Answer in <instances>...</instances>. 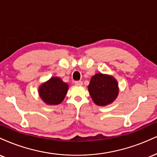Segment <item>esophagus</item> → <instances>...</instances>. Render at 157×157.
<instances>
[{"instance_id": "obj_1", "label": "esophagus", "mask_w": 157, "mask_h": 157, "mask_svg": "<svg viewBox=\"0 0 157 157\" xmlns=\"http://www.w3.org/2000/svg\"><path fill=\"white\" fill-rule=\"evenodd\" d=\"M75 84L76 86H82L83 84V82L82 81H77V82H75Z\"/></svg>"}]
</instances>
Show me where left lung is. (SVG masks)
Here are the masks:
<instances>
[{
  "instance_id": "8db88e82",
  "label": "left lung",
  "mask_w": 157,
  "mask_h": 157,
  "mask_svg": "<svg viewBox=\"0 0 157 157\" xmlns=\"http://www.w3.org/2000/svg\"><path fill=\"white\" fill-rule=\"evenodd\" d=\"M88 90L93 102L98 106L111 104L119 94L117 81L111 75L98 73L90 79Z\"/></svg>"
}]
</instances>
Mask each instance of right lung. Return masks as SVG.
<instances>
[{
  "label": "right lung",
  "instance_id": "obj_1",
  "mask_svg": "<svg viewBox=\"0 0 157 157\" xmlns=\"http://www.w3.org/2000/svg\"><path fill=\"white\" fill-rule=\"evenodd\" d=\"M68 87V84L60 78L53 76L39 86V96L47 105H58L65 98Z\"/></svg>",
  "mask_w": 157,
  "mask_h": 157
}]
</instances>
